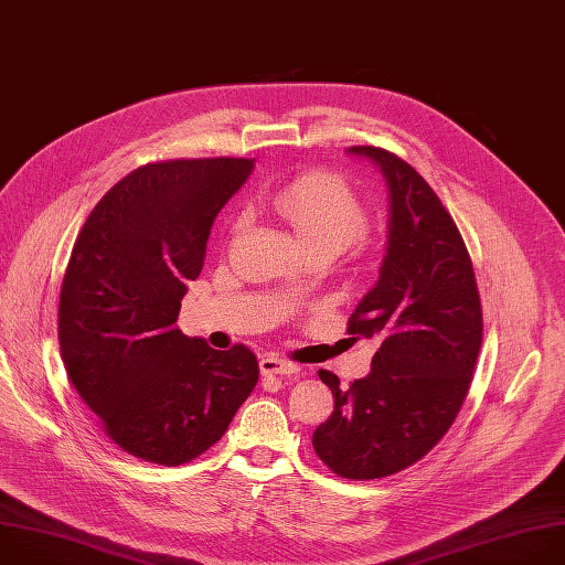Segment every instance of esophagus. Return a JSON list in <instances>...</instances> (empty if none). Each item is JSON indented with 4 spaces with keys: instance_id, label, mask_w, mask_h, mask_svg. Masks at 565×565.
Returning a JSON list of instances; mask_svg holds the SVG:
<instances>
[{
    "instance_id": "esophagus-1",
    "label": "esophagus",
    "mask_w": 565,
    "mask_h": 565,
    "mask_svg": "<svg viewBox=\"0 0 565 565\" xmlns=\"http://www.w3.org/2000/svg\"><path fill=\"white\" fill-rule=\"evenodd\" d=\"M259 370L264 377H273V374H297L301 367L288 359L281 356H264L259 361Z\"/></svg>"
}]
</instances>
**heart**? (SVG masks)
Returning a JSON list of instances; mask_svg holds the SVG:
<instances>
[{
  "mask_svg": "<svg viewBox=\"0 0 565 565\" xmlns=\"http://www.w3.org/2000/svg\"><path fill=\"white\" fill-rule=\"evenodd\" d=\"M268 209L295 233L303 250L323 248L337 255L367 231L365 204L332 172L292 179L268 198Z\"/></svg>",
  "mask_w": 565,
  "mask_h": 565,
  "instance_id": "b5f03b06",
  "label": "heart"
}]
</instances>
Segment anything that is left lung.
<instances>
[{
	"label": "left lung",
	"instance_id": "left-lung-1",
	"mask_svg": "<svg viewBox=\"0 0 565 565\" xmlns=\"http://www.w3.org/2000/svg\"><path fill=\"white\" fill-rule=\"evenodd\" d=\"M350 152L377 161L391 188V235L380 281L345 332L377 339L367 377L339 388L319 370L334 411L315 430L317 457L339 477L365 481L406 470L450 430L483 337V312L466 242L430 183L380 146Z\"/></svg>",
	"mask_w": 565,
	"mask_h": 565
}]
</instances>
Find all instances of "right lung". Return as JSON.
<instances>
[{
    "instance_id": "right-lung-1",
    "label": "right lung",
    "mask_w": 565,
    "mask_h": 565,
    "mask_svg": "<svg viewBox=\"0 0 565 565\" xmlns=\"http://www.w3.org/2000/svg\"><path fill=\"white\" fill-rule=\"evenodd\" d=\"M255 159H168L135 168L82 226L60 292L64 367L108 439L181 466L228 430L259 380L255 352L215 350L177 328L211 226Z\"/></svg>"
}]
</instances>
